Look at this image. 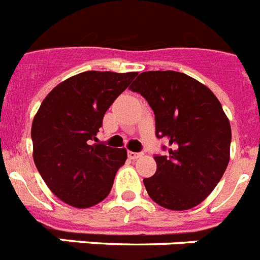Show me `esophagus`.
Masks as SVG:
<instances>
[{"instance_id": "esophagus-1", "label": "esophagus", "mask_w": 260, "mask_h": 260, "mask_svg": "<svg viewBox=\"0 0 260 260\" xmlns=\"http://www.w3.org/2000/svg\"><path fill=\"white\" fill-rule=\"evenodd\" d=\"M143 156V153H140V152H128V157H129L131 160H136V158H139V157Z\"/></svg>"}]
</instances>
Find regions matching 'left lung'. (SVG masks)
Returning a JSON list of instances; mask_svg holds the SVG:
<instances>
[{
	"instance_id": "8db88e82",
	"label": "left lung",
	"mask_w": 260,
	"mask_h": 260,
	"mask_svg": "<svg viewBox=\"0 0 260 260\" xmlns=\"http://www.w3.org/2000/svg\"><path fill=\"white\" fill-rule=\"evenodd\" d=\"M131 91L154 112L156 136L168 141V156H156V173L144 178L149 197L171 210H187L208 197L230 160L231 126L219 100L186 74L147 71Z\"/></svg>"
}]
</instances>
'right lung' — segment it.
Listing matches in <instances>:
<instances>
[{"label":"right lung","instance_id":"1","mask_svg":"<svg viewBox=\"0 0 260 260\" xmlns=\"http://www.w3.org/2000/svg\"><path fill=\"white\" fill-rule=\"evenodd\" d=\"M137 73L86 71L59 83L45 98L31 125L32 157L56 197L87 209L110 194L125 148L92 144L104 113Z\"/></svg>","mask_w":260,"mask_h":260}]
</instances>
